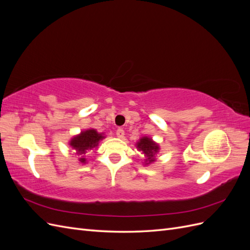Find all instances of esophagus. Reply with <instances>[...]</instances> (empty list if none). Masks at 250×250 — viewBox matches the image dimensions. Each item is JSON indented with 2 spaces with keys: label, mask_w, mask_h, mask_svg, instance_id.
I'll use <instances>...</instances> for the list:
<instances>
[{
  "label": "esophagus",
  "mask_w": 250,
  "mask_h": 250,
  "mask_svg": "<svg viewBox=\"0 0 250 250\" xmlns=\"http://www.w3.org/2000/svg\"><path fill=\"white\" fill-rule=\"evenodd\" d=\"M116 134H117V137H118L119 139H122V138L124 137L125 132H124V130L122 129V128H119V129H118L117 132H116Z\"/></svg>",
  "instance_id": "esophagus-1"
}]
</instances>
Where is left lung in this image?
Returning <instances> with one entry per match:
<instances>
[{
	"instance_id": "1",
	"label": "left lung",
	"mask_w": 250,
	"mask_h": 250,
	"mask_svg": "<svg viewBox=\"0 0 250 250\" xmlns=\"http://www.w3.org/2000/svg\"><path fill=\"white\" fill-rule=\"evenodd\" d=\"M138 150L141 151V152L145 155V162H144V165L147 166L152 164L156 161V154L160 151V145L156 142L152 140V138L150 137H143L141 138L137 144H135Z\"/></svg>"
}]
</instances>
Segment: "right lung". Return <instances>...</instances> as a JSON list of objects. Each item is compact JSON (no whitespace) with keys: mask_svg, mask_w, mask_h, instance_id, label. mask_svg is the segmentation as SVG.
Instances as JSON below:
<instances>
[{"mask_svg":"<svg viewBox=\"0 0 250 250\" xmlns=\"http://www.w3.org/2000/svg\"><path fill=\"white\" fill-rule=\"evenodd\" d=\"M105 139L104 133L98 132L94 128H89L86 130H82L79 134L75 135L70 141V146L73 150H75L77 155L80 157L78 158L81 164H86L85 154L89 150L97 148L99 145L100 141Z\"/></svg>","mask_w":250,"mask_h":250,"instance_id":"right-lung-1","label":"right lung"}]
</instances>
